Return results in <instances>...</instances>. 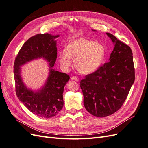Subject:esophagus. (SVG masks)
Listing matches in <instances>:
<instances>
[{
	"mask_svg": "<svg viewBox=\"0 0 148 148\" xmlns=\"http://www.w3.org/2000/svg\"><path fill=\"white\" fill-rule=\"evenodd\" d=\"M71 80H75V81H79V78L77 77V76H73L71 78Z\"/></svg>",
	"mask_w": 148,
	"mask_h": 148,
	"instance_id": "obj_1",
	"label": "esophagus"
}]
</instances>
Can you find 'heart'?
I'll use <instances>...</instances> for the list:
<instances>
[{"label": "heart", "instance_id": "obj_1", "mask_svg": "<svg viewBox=\"0 0 148 148\" xmlns=\"http://www.w3.org/2000/svg\"><path fill=\"white\" fill-rule=\"evenodd\" d=\"M105 49L100 43L84 38H78L68 43L66 50L60 51L58 58L61 67L68 70L74 65L79 73L90 74L96 71L105 57Z\"/></svg>", "mask_w": 148, "mask_h": 148}]
</instances>
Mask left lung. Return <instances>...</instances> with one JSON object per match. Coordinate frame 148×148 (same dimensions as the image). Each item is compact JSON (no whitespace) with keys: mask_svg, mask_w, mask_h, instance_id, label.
I'll return each mask as SVG.
<instances>
[{"mask_svg":"<svg viewBox=\"0 0 148 148\" xmlns=\"http://www.w3.org/2000/svg\"><path fill=\"white\" fill-rule=\"evenodd\" d=\"M106 34L114 44L109 61L87 75L80 84L85 109L97 117H106L117 111L135 81L130 47L110 33Z\"/></svg>","mask_w":148,"mask_h":148,"instance_id":"8db88e82","label":"left lung"}]
</instances>
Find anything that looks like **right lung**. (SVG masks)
<instances>
[{
  "mask_svg": "<svg viewBox=\"0 0 148 148\" xmlns=\"http://www.w3.org/2000/svg\"><path fill=\"white\" fill-rule=\"evenodd\" d=\"M59 36L47 33L31 37L23 44L14 63L13 73L17 97L24 105L38 117H54L63 106L64 87L70 77L68 74L52 68L57 57L55 39ZM40 58L49 62V75L42 88L33 91L23 83L20 67L27 62Z\"/></svg>",
  "mask_w": 148,
  "mask_h": 148,
  "instance_id": "right-lung-1",
  "label": "right lung"
}]
</instances>
